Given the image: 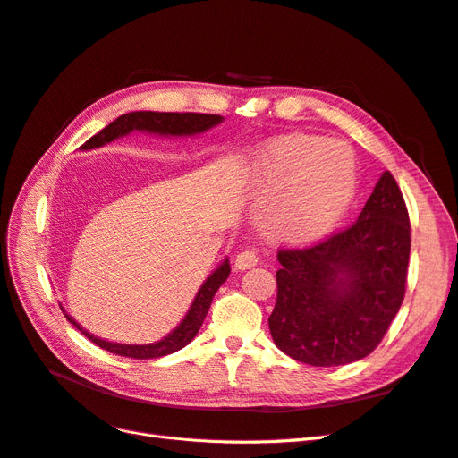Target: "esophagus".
<instances>
[{"instance_id": "1", "label": "esophagus", "mask_w": 458, "mask_h": 458, "mask_svg": "<svg viewBox=\"0 0 458 458\" xmlns=\"http://www.w3.org/2000/svg\"><path fill=\"white\" fill-rule=\"evenodd\" d=\"M258 256L254 250H242L237 258H234V267L246 271V269H252L258 266Z\"/></svg>"}]
</instances>
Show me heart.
Segmentation results:
<instances>
[{"label":"heart","mask_w":458,"mask_h":458,"mask_svg":"<svg viewBox=\"0 0 458 458\" xmlns=\"http://www.w3.org/2000/svg\"><path fill=\"white\" fill-rule=\"evenodd\" d=\"M250 183L261 197V231L275 241L306 242L323 237L348 212L357 164L344 141L288 135L254 160Z\"/></svg>","instance_id":"b5f03b06"}]
</instances>
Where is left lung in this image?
<instances>
[{
  "mask_svg": "<svg viewBox=\"0 0 458 458\" xmlns=\"http://www.w3.org/2000/svg\"><path fill=\"white\" fill-rule=\"evenodd\" d=\"M411 225L390 172L352 227L303 250H281L269 330L276 348L313 367L367 357L405 296Z\"/></svg>",
  "mask_w": 458,
  "mask_h": 458,
  "instance_id": "left-lung-1",
  "label": "left lung"
}]
</instances>
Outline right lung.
<instances>
[{"instance_id":"obj_1","label":"right lung","mask_w":458,"mask_h":458,"mask_svg":"<svg viewBox=\"0 0 458 458\" xmlns=\"http://www.w3.org/2000/svg\"><path fill=\"white\" fill-rule=\"evenodd\" d=\"M224 122V116L217 114H197V113H155V110H135V113H128L118 116L114 122H110L106 128H103L99 133L93 135L91 140H88L84 145H81V150H91V148H99L105 147L106 143H113L120 137H126L133 131H145L152 135H164V137H191V135H200L208 130H212L219 123ZM231 273L229 266V258L219 263L217 269L212 271V275L202 283L199 288V293L192 300L191 308L187 315L183 317V321L179 323L170 335H165L162 340L152 342V344H118V342H108L105 338H99L88 332L80 323H76V318H72L64 311L61 306L64 317L71 321L81 335L89 338L93 344L99 345V348L116 353L122 357H133V359H155V357H164L170 355L177 350L185 348V345L197 336V332L200 330L206 313L212 306V300L217 293V288L227 281V276Z\"/></svg>"}]
</instances>
